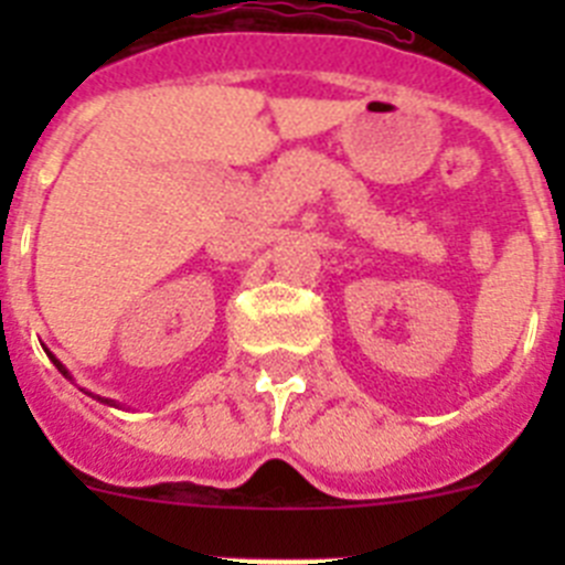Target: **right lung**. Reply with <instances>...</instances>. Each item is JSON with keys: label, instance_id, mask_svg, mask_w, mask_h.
Listing matches in <instances>:
<instances>
[{"label": "right lung", "instance_id": "1", "mask_svg": "<svg viewBox=\"0 0 565 565\" xmlns=\"http://www.w3.org/2000/svg\"><path fill=\"white\" fill-rule=\"evenodd\" d=\"M47 356H50V359H53V364H56V367H58V371H62V373H64V376H70V373H67V367H64V364H62V362H58V359H56V356H53V353H50V351H47ZM102 402H107V398H102ZM107 404H113V402H107Z\"/></svg>", "mask_w": 565, "mask_h": 565}]
</instances>
